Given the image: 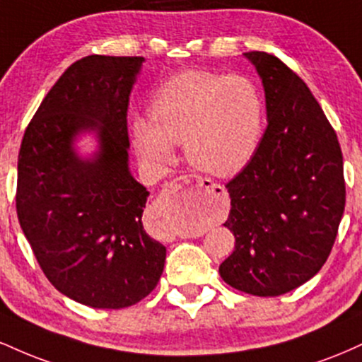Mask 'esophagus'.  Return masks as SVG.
Masks as SVG:
<instances>
[{
  "instance_id": "34e87169",
  "label": "esophagus",
  "mask_w": 362,
  "mask_h": 362,
  "mask_svg": "<svg viewBox=\"0 0 362 362\" xmlns=\"http://www.w3.org/2000/svg\"><path fill=\"white\" fill-rule=\"evenodd\" d=\"M197 182L199 185L202 187V189L206 190V192H213V194H216V192H219V190H221V187H219L218 184H214L213 180H209V178H202V177H178V178H175V180H172V182H168L167 184V187H165V190L163 192H168V190H173V189H177V187H184V185H187V184H190V182Z\"/></svg>"
}]
</instances>
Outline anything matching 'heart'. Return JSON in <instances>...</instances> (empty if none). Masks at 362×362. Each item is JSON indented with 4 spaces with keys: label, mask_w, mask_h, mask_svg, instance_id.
Listing matches in <instances>:
<instances>
[{
    "label": "heart",
    "mask_w": 362,
    "mask_h": 362,
    "mask_svg": "<svg viewBox=\"0 0 362 362\" xmlns=\"http://www.w3.org/2000/svg\"><path fill=\"white\" fill-rule=\"evenodd\" d=\"M149 119L132 124V143L153 167L173 160L184 143L194 168L216 177L236 175L252 160L262 136V102L242 76L209 71L178 73L156 91Z\"/></svg>",
    "instance_id": "b5f03b06"
}]
</instances>
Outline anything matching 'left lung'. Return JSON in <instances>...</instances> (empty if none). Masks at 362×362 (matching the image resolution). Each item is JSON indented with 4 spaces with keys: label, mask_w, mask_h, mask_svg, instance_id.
<instances>
[{
    "label": "left lung",
    "mask_w": 362,
    "mask_h": 362,
    "mask_svg": "<svg viewBox=\"0 0 362 362\" xmlns=\"http://www.w3.org/2000/svg\"><path fill=\"white\" fill-rule=\"evenodd\" d=\"M265 91L267 129L247 167L226 184L224 226L235 250L223 281L253 296H279L323 267L346 206L340 144L306 83L276 56L245 52Z\"/></svg>",
    "instance_id": "1"
}]
</instances>
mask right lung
I'll return each instance as SVG.
<instances>
[{
    "mask_svg": "<svg viewBox=\"0 0 362 362\" xmlns=\"http://www.w3.org/2000/svg\"><path fill=\"white\" fill-rule=\"evenodd\" d=\"M144 57L73 62L37 109L18 155L16 214L45 277L64 296L102 310L146 298L167 248L144 231L149 192L129 172V95ZM93 132L99 148L77 155Z\"/></svg>",
    "mask_w": 362,
    "mask_h": 362,
    "instance_id": "right-lung-1",
    "label": "right lung"
}]
</instances>
